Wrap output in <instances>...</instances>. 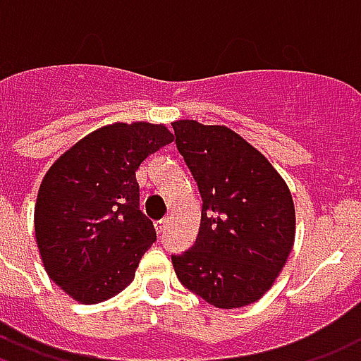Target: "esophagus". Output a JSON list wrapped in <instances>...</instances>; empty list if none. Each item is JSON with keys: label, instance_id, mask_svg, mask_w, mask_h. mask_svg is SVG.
Listing matches in <instances>:
<instances>
[{"label": "esophagus", "instance_id": "esophagus-1", "mask_svg": "<svg viewBox=\"0 0 361 361\" xmlns=\"http://www.w3.org/2000/svg\"><path fill=\"white\" fill-rule=\"evenodd\" d=\"M168 221H170V218H162V220L154 221V228H157V231H159V233H162V231L166 229Z\"/></svg>", "mask_w": 361, "mask_h": 361}]
</instances>
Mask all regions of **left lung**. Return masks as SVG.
I'll use <instances>...</instances> for the list:
<instances>
[{"instance_id": "left-lung-1", "label": "left lung", "mask_w": 361, "mask_h": 361, "mask_svg": "<svg viewBox=\"0 0 361 361\" xmlns=\"http://www.w3.org/2000/svg\"><path fill=\"white\" fill-rule=\"evenodd\" d=\"M176 147L202 199L195 245L172 255L181 285L216 308L256 302L295 243V204L268 159L226 126L173 122Z\"/></svg>"}]
</instances>
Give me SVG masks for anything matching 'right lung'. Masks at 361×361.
Instances as JSON below:
<instances>
[{"label": "right lung", "instance_id": "1", "mask_svg": "<svg viewBox=\"0 0 361 361\" xmlns=\"http://www.w3.org/2000/svg\"><path fill=\"white\" fill-rule=\"evenodd\" d=\"M172 141L166 126L118 122L85 135L45 173L36 241L49 277L74 300L103 302L133 281L157 241L153 221L140 210L135 172Z\"/></svg>", "mask_w": 361, "mask_h": 361}]
</instances>
